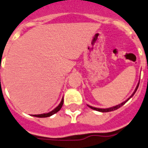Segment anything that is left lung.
Instances as JSON below:
<instances>
[{
	"label": "left lung",
	"mask_w": 148,
	"mask_h": 148,
	"mask_svg": "<svg viewBox=\"0 0 148 148\" xmlns=\"http://www.w3.org/2000/svg\"><path fill=\"white\" fill-rule=\"evenodd\" d=\"M138 85H139V83H138V85H137V86H136V89H135V92H133V95H131L130 97L129 98H128L127 100V101H124V102H123V103H121V104L117 105V106H113V107L108 108V109H99V108H95V107H93V106H88V107H90V108H91V109H92V110H96V111H98V112H111V111H114V110H118V109H119V108L121 107V106H123V105H124V103H127V101H129L131 97H133V95H134V94L136 93V91H137V88H138Z\"/></svg>",
	"instance_id": "left-lung-1"
}]
</instances>
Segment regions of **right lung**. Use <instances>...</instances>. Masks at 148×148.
Wrapping results in <instances>:
<instances>
[{
    "label": "right lung",
    "instance_id": "1",
    "mask_svg": "<svg viewBox=\"0 0 148 148\" xmlns=\"http://www.w3.org/2000/svg\"><path fill=\"white\" fill-rule=\"evenodd\" d=\"M63 98L62 99L61 102H60V103L59 104V106H57V107H56L53 110H52L51 112H50L48 113H44V114H39V115H33V116H35V117H38V118H47V117H50L52 115H53V114H55V113H56L57 112L60 111V110H61L62 106V105H63Z\"/></svg>",
    "mask_w": 148,
    "mask_h": 148
}]
</instances>
